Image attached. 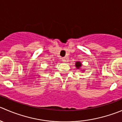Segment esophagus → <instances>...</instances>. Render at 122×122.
<instances>
[{
	"label": "esophagus",
	"instance_id": "obj_1",
	"mask_svg": "<svg viewBox=\"0 0 122 122\" xmlns=\"http://www.w3.org/2000/svg\"><path fill=\"white\" fill-rule=\"evenodd\" d=\"M67 57H64L62 58V61L63 62H67Z\"/></svg>",
	"mask_w": 122,
	"mask_h": 122
}]
</instances>
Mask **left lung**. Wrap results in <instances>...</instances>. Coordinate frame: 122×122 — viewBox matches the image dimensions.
I'll use <instances>...</instances> for the list:
<instances>
[{
    "instance_id": "obj_1",
    "label": "left lung",
    "mask_w": 122,
    "mask_h": 122,
    "mask_svg": "<svg viewBox=\"0 0 122 122\" xmlns=\"http://www.w3.org/2000/svg\"><path fill=\"white\" fill-rule=\"evenodd\" d=\"M81 66V63H80V62H77L76 63V67H77V68H79V67H80V66Z\"/></svg>"
}]
</instances>
